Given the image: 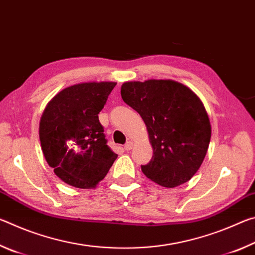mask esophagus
Segmentation results:
<instances>
[{
  "label": "esophagus",
  "instance_id": "34e87169",
  "mask_svg": "<svg viewBox=\"0 0 255 255\" xmlns=\"http://www.w3.org/2000/svg\"><path fill=\"white\" fill-rule=\"evenodd\" d=\"M131 148H132V141L129 140V141H127L126 145H125V149H126L128 152V150H130Z\"/></svg>",
  "mask_w": 255,
  "mask_h": 255
}]
</instances>
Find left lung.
<instances>
[{"label": "left lung", "mask_w": 255, "mask_h": 255, "mask_svg": "<svg viewBox=\"0 0 255 255\" xmlns=\"http://www.w3.org/2000/svg\"><path fill=\"white\" fill-rule=\"evenodd\" d=\"M120 92L147 128L153 157L141 165L146 178L165 188L188 182L204 162L211 137L200 98L173 80L125 82Z\"/></svg>", "instance_id": "1"}]
</instances>
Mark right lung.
Instances as JSON below:
<instances>
[{
  "label": "right lung",
  "mask_w": 255,
  "mask_h": 255,
  "mask_svg": "<svg viewBox=\"0 0 255 255\" xmlns=\"http://www.w3.org/2000/svg\"><path fill=\"white\" fill-rule=\"evenodd\" d=\"M116 82L67 86L47 103L39 123L45 159L55 174L79 189L96 188L118 155L108 147L99 112Z\"/></svg>",
  "instance_id": "add662e5"
}]
</instances>
